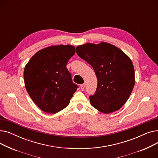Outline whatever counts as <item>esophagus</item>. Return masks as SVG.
Masks as SVG:
<instances>
[{
    "instance_id": "esophagus-1",
    "label": "esophagus",
    "mask_w": 158,
    "mask_h": 158,
    "mask_svg": "<svg viewBox=\"0 0 158 158\" xmlns=\"http://www.w3.org/2000/svg\"><path fill=\"white\" fill-rule=\"evenodd\" d=\"M85 86H86V85L85 84H82V85H81V90L82 91H83L84 89H85Z\"/></svg>"
}]
</instances>
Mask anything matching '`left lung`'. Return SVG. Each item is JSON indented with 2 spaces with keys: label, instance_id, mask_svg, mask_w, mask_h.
I'll use <instances>...</instances> for the list:
<instances>
[{
  "label": "left lung",
  "instance_id": "1",
  "mask_svg": "<svg viewBox=\"0 0 158 158\" xmlns=\"http://www.w3.org/2000/svg\"><path fill=\"white\" fill-rule=\"evenodd\" d=\"M77 55L92 66L98 83L92 106L104 113L118 110L126 102L135 83L134 66L122 50L108 43L76 47Z\"/></svg>",
  "mask_w": 158,
  "mask_h": 158
}]
</instances>
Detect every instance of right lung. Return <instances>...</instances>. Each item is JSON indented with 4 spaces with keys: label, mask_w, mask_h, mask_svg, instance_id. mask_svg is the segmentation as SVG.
Segmentation results:
<instances>
[{
    "label": "right lung",
    "mask_w": 158,
    "mask_h": 158,
    "mask_svg": "<svg viewBox=\"0 0 158 158\" xmlns=\"http://www.w3.org/2000/svg\"><path fill=\"white\" fill-rule=\"evenodd\" d=\"M76 53L72 45H60L40 50L25 66L26 90L41 110L56 113L67 106L78 86L73 83L66 64Z\"/></svg>",
    "instance_id": "right-lung-1"
}]
</instances>
